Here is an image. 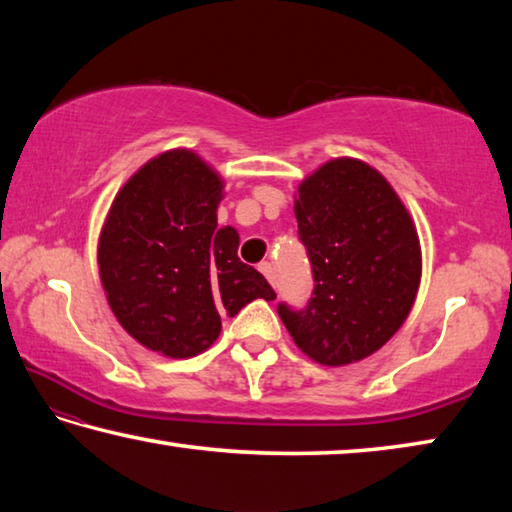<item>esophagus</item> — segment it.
<instances>
[{"label": "esophagus", "mask_w": 512, "mask_h": 512, "mask_svg": "<svg viewBox=\"0 0 512 512\" xmlns=\"http://www.w3.org/2000/svg\"><path fill=\"white\" fill-rule=\"evenodd\" d=\"M257 268H259V273H262L268 282L275 284V268H273L271 262H262Z\"/></svg>", "instance_id": "34e87169"}]
</instances>
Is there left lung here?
Segmentation results:
<instances>
[{"label": "left lung", "instance_id": "8db88e82", "mask_svg": "<svg viewBox=\"0 0 512 512\" xmlns=\"http://www.w3.org/2000/svg\"><path fill=\"white\" fill-rule=\"evenodd\" d=\"M293 210L316 284L305 309L282 302L277 314L316 363L370 357L418 296L422 255L411 214L377 169L354 158L329 160L302 180Z\"/></svg>", "mask_w": 512, "mask_h": 512}]
</instances>
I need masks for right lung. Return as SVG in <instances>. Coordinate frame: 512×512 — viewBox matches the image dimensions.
Wrapping results in <instances>:
<instances>
[{"label": "right lung", "instance_id": "1", "mask_svg": "<svg viewBox=\"0 0 512 512\" xmlns=\"http://www.w3.org/2000/svg\"><path fill=\"white\" fill-rule=\"evenodd\" d=\"M221 198L219 173L194 151L173 149L128 178L101 228L97 262L112 314L164 357H196L219 339L223 316L275 298L239 259L237 230L216 228Z\"/></svg>", "mask_w": 512, "mask_h": 512}]
</instances>
